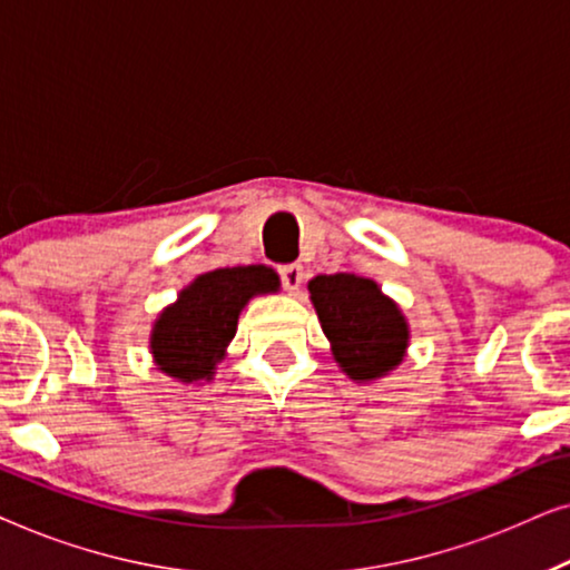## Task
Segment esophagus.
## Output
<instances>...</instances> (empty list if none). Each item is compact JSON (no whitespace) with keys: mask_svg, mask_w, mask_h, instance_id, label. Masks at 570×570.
<instances>
[{"mask_svg":"<svg viewBox=\"0 0 570 570\" xmlns=\"http://www.w3.org/2000/svg\"><path fill=\"white\" fill-rule=\"evenodd\" d=\"M279 272V279H283V287L287 293H295L303 283V267L301 264H283V267L277 269Z\"/></svg>","mask_w":570,"mask_h":570,"instance_id":"obj_1","label":"esophagus"}]
</instances>
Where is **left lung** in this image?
Masks as SVG:
<instances>
[{
    "mask_svg": "<svg viewBox=\"0 0 570 570\" xmlns=\"http://www.w3.org/2000/svg\"><path fill=\"white\" fill-rule=\"evenodd\" d=\"M308 291L332 353L350 379H381L400 365L407 347V322L373 279L345 272L318 275Z\"/></svg>",
    "mask_w": 570,
    "mask_h": 570,
    "instance_id": "8db88e82",
    "label": "left lung"
}]
</instances>
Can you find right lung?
Here are the masks:
<instances>
[{"label": "right lung", "instance_id": "add662e5", "mask_svg": "<svg viewBox=\"0 0 570 570\" xmlns=\"http://www.w3.org/2000/svg\"><path fill=\"white\" fill-rule=\"evenodd\" d=\"M267 267H225L194 279L166 308L153 330V355L163 373L178 381L213 379L233 340L240 308L256 293L277 291Z\"/></svg>", "mask_w": 570, "mask_h": 570}]
</instances>
